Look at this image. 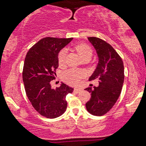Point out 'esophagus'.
Segmentation results:
<instances>
[{
    "label": "esophagus",
    "mask_w": 146,
    "mask_h": 146,
    "mask_svg": "<svg viewBox=\"0 0 146 146\" xmlns=\"http://www.w3.org/2000/svg\"><path fill=\"white\" fill-rule=\"evenodd\" d=\"M81 92V89H80V88H75L74 89V92L76 94L80 93Z\"/></svg>",
    "instance_id": "esophagus-1"
}]
</instances>
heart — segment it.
Listing matches in <instances>:
<instances>
[{
    "instance_id": "heart-1",
    "label": "heart",
    "mask_w": 146,
    "mask_h": 146,
    "mask_svg": "<svg viewBox=\"0 0 146 146\" xmlns=\"http://www.w3.org/2000/svg\"><path fill=\"white\" fill-rule=\"evenodd\" d=\"M76 50H77L78 53L79 54L81 58H85L88 55H92V48L87 44L84 43H80L76 46ZM67 50L66 49H62L60 51L58 54V62L60 65H63L65 60V57H66ZM85 76V72L84 70H79V69L71 68L69 70H67L65 71L62 75L64 81L66 83L70 85H78L79 84L81 79Z\"/></svg>"
}]
</instances>
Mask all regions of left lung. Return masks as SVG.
Instances as JSON below:
<instances>
[{
  "label": "left lung",
  "mask_w": 146,
  "mask_h": 146,
  "mask_svg": "<svg viewBox=\"0 0 146 146\" xmlns=\"http://www.w3.org/2000/svg\"><path fill=\"white\" fill-rule=\"evenodd\" d=\"M97 53L98 64L89 81L98 78L99 86L88 87L91 99L86 104V110L95 116H102L115 104L124 83V65L122 58L105 41L97 37H88Z\"/></svg>",
  "instance_id": "left-lung-1"
}]
</instances>
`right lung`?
I'll use <instances>...</instances> for the list:
<instances>
[{
  "mask_svg": "<svg viewBox=\"0 0 146 146\" xmlns=\"http://www.w3.org/2000/svg\"><path fill=\"white\" fill-rule=\"evenodd\" d=\"M72 39L43 38L29 50L25 58L22 76L26 94L34 108L47 118L61 116L67 109L66 96L73 92L64 83L56 88L50 84L56 76L58 54Z\"/></svg>",
  "mask_w": 146,
  "mask_h": 146,
  "instance_id": "add662e5",
  "label": "right lung"
}]
</instances>
